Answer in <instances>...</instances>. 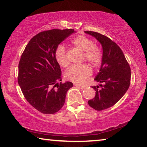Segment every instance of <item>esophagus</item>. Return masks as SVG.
I'll return each mask as SVG.
<instances>
[{"mask_svg": "<svg viewBox=\"0 0 147 147\" xmlns=\"http://www.w3.org/2000/svg\"><path fill=\"white\" fill-rule=\"evenodd\" d=\"M74 86H75L76 87L80 88V89H82V90H84V89H85V88H86V86H82V85H80V84H74Z\"/></svg>", "mask_w": 147, "mask_h": 147, "instance_id": "esophagus-1", "label": "esophagus"}]
</instances>
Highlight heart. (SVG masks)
<instances>
[{"label": "heart", "instance_id": "1", "mask_svg": "<svg viewBox=\"0 0 147 147\" xmlns=\"http://www.w3.org/2000/svg\"><path fill=\"white\" fill-rule=\"evenodd\" d=\"M71 44L84 52L83 60H86L93 66L99 65L101 61L102 54L100 49L94 45V42L88 37L80 35L71 40ZM55 57L60 66L67 67L69 61L67 57L66 49L61 44L57 46L55 51ZM91 75V69L86 64L73 65L67 70L65 77L67 80L75 83H83Z\"/></svg>", "mask_w": 147, "mask_h": 147}]
</instances>
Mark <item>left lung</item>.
Listing matches in <instances>:
<instances>
[{"instance_id": "1", "label": "left lung", "mask_w": 147, "mask_h": 147, "mask_svg": "<svg viewBox=\"0 0 147 147\" xmlns=\"http://www.w3.org/2000/svg\"><path fill=\"white\" fill-rule=\"evenodd\" d=\"M101 44V65L94 80L100 83L92 86L95 91L94 99L88 104L96 111L113 106L124 96L129 87L131 69L120 48L108 37L94 31H84Z\"/></svg>"}]
</instances>
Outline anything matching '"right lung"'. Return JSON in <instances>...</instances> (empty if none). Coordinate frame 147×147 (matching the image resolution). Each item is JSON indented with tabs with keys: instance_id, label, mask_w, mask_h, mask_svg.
I'll use <instances>...</instances> for the list:
<instances>
[{
	"instance_id": "obj_1",
	"label": "right lung",
	"mask_w": 147,
	"mask_h": 147,
	"mask_svg": "<svg viewBox=\"0 0 147 147\" xmlns=\"http://www.w3.org/2000/svg\"><path fill=\"white\" fill-rule=\"evenodd\" d=\"M74 32V29L39 32L30 40L21 57L18 84L27 101L43 114L59 111L65 103L67 91L73 86L71 82L58 84L61 81V71L55 51Z\"/></svg>"
}]
</instances>
